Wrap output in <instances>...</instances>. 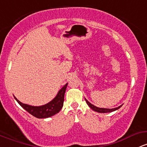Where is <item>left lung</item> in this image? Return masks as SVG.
I'll list each match as a JSON object with an SVG mask.
<instances>
[{
    "label": "left lung",
    "mask_w": 147,
    "mask_h": 147,
    "mask_svg": "<svg viewBox=\"0 0 147 147\" xmlns=\"http://www.w3.org/2000/svg\"><path fill=\"white\" fill-rule=\"evenodd\" d=\"M85 100H86V102L87 103V105H88V106H89L93 110L96 111V112H100V113H107V112H114V111L117 110V109H118L121 107L122 105L119 106L118 107H116V108H113V109H106V108H99V107H96V106H94L93 105H92L91 103H90L88 102V100L85 98Z\"/></svg>",
    "instance_id": "8db88e82"
}]
</instances>
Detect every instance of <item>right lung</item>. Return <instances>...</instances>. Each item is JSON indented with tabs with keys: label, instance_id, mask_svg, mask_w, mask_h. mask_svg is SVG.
Masks as SVG:
<instances>
[{
	"label": "right lung",
	"instance_id": "add662e5",
	"mask_svg": "<svg viewBox=\"0 0 147 147\" xmlns=\"http://www.w3.org/2000/svg\"><path fill=\"white\" fill-rule=\"evenodd\" d=\"M67 85V84H66L65 86L61 88L58 93L57 96L53 100L42 106L34 107V106L28 105L21 102L15 97L14 98L19 104L28 113H30L31 115L34 116L35 117L38 119L48 118V117H52L54 114L59 113L61 108L63 107L64 102V95H65Z\"/></svg>",
	"mask_w": 147,
	"mask_h": 147
}]
</instances>
